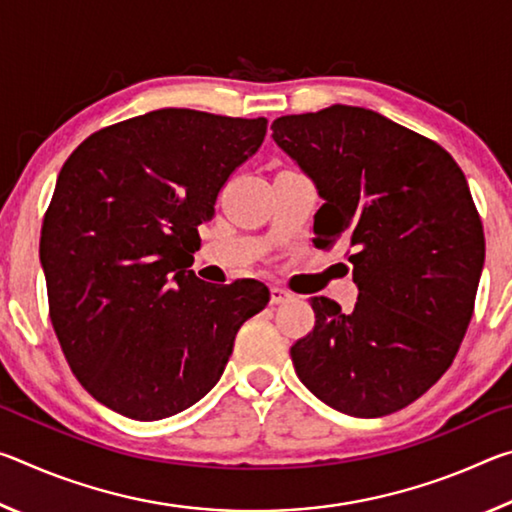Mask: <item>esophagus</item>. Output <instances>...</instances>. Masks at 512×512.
Masks as SVG:
<instances>
[{
  "instance_id": "34e87169",
  "label": "esophagus",
  "mask_w": 512,
  "mask_h": 512,
  "mask_svg": "<svg viewBox=\"0 0 512 512\" xmlns=\"http://www.w3.org/2000/svg\"><path fill=\"white\" fill-rule=\"evenodd\" d=\"M291 298V293L282 287H271V305H282Z\"/></svg>"
}]
</instances>
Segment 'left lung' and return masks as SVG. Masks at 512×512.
<instances>
[{
	"instance_id": "8db88e82",
	"label": "left lung",
	"mask_w": 512,
	"mask_h": 512,
	"mask_svg": "<svg viewBox=\"0 0 512 512\" xmlns=\"http://www.w3.org/2000/svg\"><path fill=\"white\" fill-rule=\"evenodd\" d=\"M271 128L325 201L316 248L348 244L359 287L350 314L311 298L316 325L293 343V368L336 411H400L452 366L474 311L485 239L463 171L375 110L336 103Z\"/></svg>"
}]
</instances>
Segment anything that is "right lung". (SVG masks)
<instances>
[{"mask_svg":"<svg viewBox=\"0 0 512 512\" xmlns=\"http://www.w3.org/2000/svg\"><path fill=\"white\" fill-rule=\"evenodd\" d=\"M266 124L162 108L92 133L60 169L40 237L49 316L69 368L108 409L142 422L189 409L268 305L262 282L216 287L189 271L198 225Z\"/></svg>","mask_w":512,"mask_h":512,"instance_id":"right-lung-1","label":"right lung"}]
</instances>
